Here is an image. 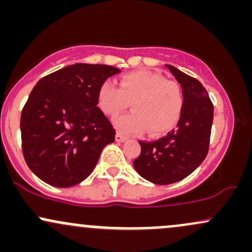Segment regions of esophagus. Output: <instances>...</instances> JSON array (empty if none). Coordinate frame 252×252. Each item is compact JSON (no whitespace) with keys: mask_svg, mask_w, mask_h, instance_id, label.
Returning <instances> with one entry per match:
<instances>
[{"mask_svg":"<svg viewBox=\"0 0 252 252\" xmlns=\"http://www.w3.org/2000/svg\"><path fill=\"white\" fill-rule=\"evenodd\" d=\"M126 140H128V138H126V136H123L122 134H116V141H117V142L122 143V142H126Z\"/></svg>","mask_w":252,"mask_h":252,"instance_id":"34e87169","label":"esophagus"}]
</instances>
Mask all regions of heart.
<instances>
[{
	"label": "heart",
	"mask_w": 252,
	"mask_h": 252,
	"mask_svg": "<svg viewBox=\"0 0 252 252\" xmlns=\"http://www.w3.org/2000/svg\"><path fill=\"white\" fill-rule=\"evenodd\" d=\"M131 103L132 112L114 121L118 131L126 135L142 134L149 129L160 135L172 129L184 106L182 90L176 82L146 70L134 71L121 77L118 88L104 82L98 91V105L110 117H116Z\"/></svg>",
	"instance_id": "b5f03b06"
}]
</instances>
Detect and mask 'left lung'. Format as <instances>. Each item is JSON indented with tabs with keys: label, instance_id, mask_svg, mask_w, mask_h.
Wrapping results in <instances>:
<instances>
[{
	"label": "left lung",
	"instance_id": "8db88e82",
	"mask_svg": "<svg viewBox=\"0 0 252 252\" xmlns=\"http://www.w3.org/2000/svg\"><path fill=\"white\" fill-rule=\"evenodd\" d=\"M166 67L180 84L184 106L176 129L154 142H138L136 172L155 185L174 184L200 166L209 152L213 104L202 84L172 65Z\"/></svg>",
	"mask_w": 252,
	"mask_h": 252
}]
</instances>
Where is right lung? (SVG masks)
<instances>
[{"mask_svg":"<svg viewBox=\"0 0 252 252\" xmlns=\"http://www.w3.org/2000/svg\"><path fill=\"white\" fill-rule=\"evenodd\" d=\"M120 72L109 65L74 63L36 83L20 126L26 163L37 178L67 189L91 174L116 135L97 106L98 91Z\"/></svg>","mask_w":252,"mask_h":252,"instance_id":"add662e5","label":"right lung"}]
</instances>
